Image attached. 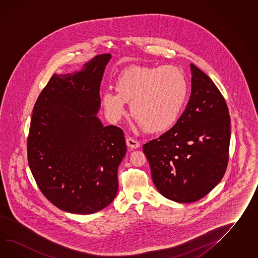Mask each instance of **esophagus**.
I'll return each mask as SVG.
<instances>
[{
	"instance_id": "1",
	"label": "esophagus",
	"mask_w": 258,
	"mask_h": 258,
	"mask_svg": "<svg viewBox=\"0 0 258 258\" xmlns=\"http://www.w3.org/2000/svg\"><path fill=\"white\" fill-rule=\"evenodd\" d=\"M126 145L128 146V147H131V148H133V149H137L139 148L141 145H140V143H139L137 140H135V139L131 138V137H128V138H126Z\"/></svg>"
}]
</instances>
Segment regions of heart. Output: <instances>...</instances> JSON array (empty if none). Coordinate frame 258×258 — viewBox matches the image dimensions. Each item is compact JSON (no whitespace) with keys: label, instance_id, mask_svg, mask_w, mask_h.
Masks as SVG:
<instances>
[{"label":"heart","instance_id":"b5f03b06","mask_svg":"<svg viewBox=\"0 0 258 258\" xmlns=\"http://www.w3.org/2000/svg\"><path fill=\"white\" fill-rule=\"evenodd\" d=\"M188 88L187 78L178 67L133 66L117 77L116 92L106 90L101 101L108 117L114 122L126 113V101H132V114L145 130L161 132L179 118Z\"/></svg>","mask_w":258,"mask_h":258}]
</instances>
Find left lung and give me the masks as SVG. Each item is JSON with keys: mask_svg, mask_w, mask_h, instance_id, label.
Masks as SVG:
<instances>
[{"mask_svg": "<svg viewBox=\"0 0 258 258\" xmlns=\"http://www.w3.org/2000/svg\"><path fill=\"white\" fill-rule=\"evenodd\" d=\"M190 69L191 95L184 112L170 131L143 146L157 190L180 203L199 201L219 183L231 133L219 89L194 64Z\"/></svg>", "mask_w": 258, "mask_h": 258, "instance_id": "8db88e82", "label": "left lung"}]
</instances>
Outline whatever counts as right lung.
<instances>
[{"instance_id":"1","label":"right lung","mask_w":258,"mask_h":258,"mask_svg":"<svg viewBox=\"0 0 258 258\" xmlns=\"http://www.w3.org/2000/svg\"><path fill=\"white\" fill-rule=\"evenodd\" d=\"M111 57L98 55L78 72L53 75L33 107L27 142L30 169L43 195L71 214H94L117 194L124 132L103 126L97 116Z\"/></svg>"}]
</instances>
